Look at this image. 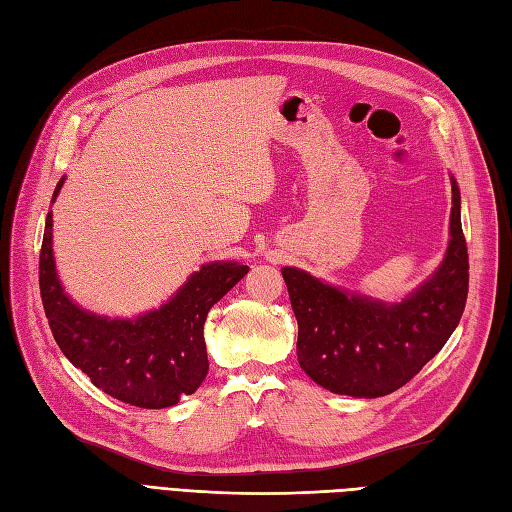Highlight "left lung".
Segmentation results:
<instances>
[{
    "instance_id": "1",
    "label": "left lung",
    "mask_w": 512,
    "mask_h": 512,
    "mask_svg": "<svg viewBox=\"0 0 512 512\" xmlns=\"http://www.w3.org/2000/svg\"><path fill=\"white\" fill-rule=\"evenodd\" d=\"M450 185V241L444 260L405 299H372L303 269H282L299 325V366L321 388L353 398L392 394L416 377L457 329L467 299L469 262L454 176Z\"/></svg>"
}]
</instances>
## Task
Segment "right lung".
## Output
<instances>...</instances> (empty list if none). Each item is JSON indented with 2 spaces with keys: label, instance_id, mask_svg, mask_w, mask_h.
I'll return each mask as SVG.
<instances>
[{
  "label": "right lung",
  "instance_id": "right-lung-1",
  "mask_svg": "<svg viewBox=\"0 0 512 512\" xmlns=\"http://www.w3.org/2000/svg\"><path fill=\"white\" fill-rule=\"evenodd\" d=\"M64 185L60 178L51 204ZM250 267L237 260L206 262L176 293L135 319L94 314L64 293L53 258V213L40 250V297L58 347L96 388L144 409L172 407L200 388L206 357V314Z\"/></svg>",
  "mask_w": 512,
  "mask_h": 512
}]
</instances>
